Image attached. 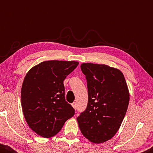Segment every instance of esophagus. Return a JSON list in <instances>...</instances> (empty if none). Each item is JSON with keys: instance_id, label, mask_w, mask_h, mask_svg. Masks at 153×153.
Returning a JSON list of instances; mask_svg holds the SVG:
<instances>
[{"instance_id": "esophagus-1", "label": "esophagus", "mask_w": 153, "mask_h": 153, "mask_svg": "<svg viewBox=\"0 0 153 153\" xmlns=\"http://www.w3.org/2000/svg\"><path fill=\"white\" fill-rule=\"evenodd\" d=\"M72 105L73 107H74V108H75V109H76V103L75 102H73V103L72 104Z\"/></svg>"}]
</instances>
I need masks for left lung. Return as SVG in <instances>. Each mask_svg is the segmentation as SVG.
Masks as SVG:
<instances>
[{"label":"left lung","instance_id":"1","mask_svg":"<svg viewBox=\"0 0 153 153\" xmlns=\"http://www.w3.org/2000/svg\"><path fill=\"white\" fill-rule=\"evenodd\" d=\"M81 70L87 81L88 101L76 120L82 134L95 143L105 142L116 134L126 114L129 101L123 73L106 65L83 63Z\"/></svg>","mask_w":153,"mask_h":153}]
</instances>
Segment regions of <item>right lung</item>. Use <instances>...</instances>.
I'll use <instances>...</instances> for the list:
<instances>
[{
    "instance_id": "1",
    "label": "right lung",
    "mask_w": 153,
    "mask_h": 153,
    "mask_svg": "<svg viewBox=\"0 0 153 153\" xmlns=\"http://www.w3.org/2000/svg\"><path fill=\"white\" fill-rule=\"evenodd\" d=\"M78 62L49 60L31 68L22 84L21 99L27 124L44 138L53 137L74 115L65 101L63 81Z\"/></svg>"
}]
</instances>
